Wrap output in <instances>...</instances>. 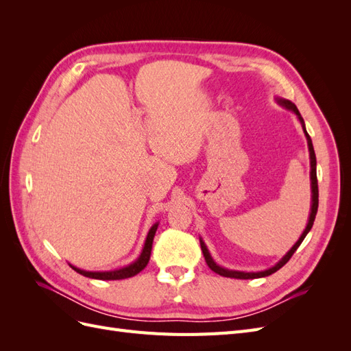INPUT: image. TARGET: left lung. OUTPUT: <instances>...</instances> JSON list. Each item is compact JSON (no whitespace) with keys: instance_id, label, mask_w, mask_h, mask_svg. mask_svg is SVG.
<instances>
[{"instance_id":"left-lung-1","label":"left lung","mask_w":351,"mask_h":351,"mask_svg":"<svg viewBox=\"0 0 351 351\" xmlns=\"http://www.w3.org/2000/svg\"><path fill=\"white\" fill-rule=\"evenodd\" d=\"M278 102H280V105H282V107H285L287 110H291V111H294L295 114H297V117H299V120L302 121V124H303V129H304V121H303V119H302V115H300V112H299V110H297V107L295 105L293 104V102H290V101H287V99H278ZM304 134H306V137H307V145H309V152H311V180H312V210H311V217H309V222H307V227H306V230L303 231V234L300 236V239H299V241H297L294 246L291 247V250L285 254V256L275 265V267H272V268H269V269H267V271H262V272H240V271H230V269H226V268H221V267H218V265L212 261V258H210V254H209V252H208V249H206V246H205V243L200 240V247H202V252H204V256H205V261H206V263H208V267L214 271V272H217V274H219V275H222V277H228V278H239V280H253V278H262V277H268V275H271V274H274V272H277L280 268H282L284 265L289 262L290 259H291V256L294 254V252L299 249V246L302 244V241L304 240V237L307 236V232L311 231V228H312V226H313V221H315V217H316V212H317V205H319V190H317V177H316V156H315V151H313V145H312V139H311V136L307 134V132H306V129H304Z\"/></svg>"}]
</instances>
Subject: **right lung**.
Wrapping results in <instances>:
<instances>
[{"label":"right lung","mask_w":351,"mask_h":351,"mask_svg":"<svg viewBox=\"0 0 351 351\" xmlns=\"http://www.w3.org/2000/svg\"><path fill=\"white\" fill-rule=\"evenodd\" d=\"M156 228H158V224H155L149 230V234H147V237H146V243H145L142 254L139 256V259H137L134 263L129 265V267H125V268L119 269V271H111V272H88V271H82L79 268H74V267H71V265H70V267L76 272H79L80 275H83V277H89V278H95V280H124V278L134 277V275H137L141 271H143L146 268L147 262H149L152 243H154Z\"/></svg>","instance_id":"right-lung-1"}]
</instances>
